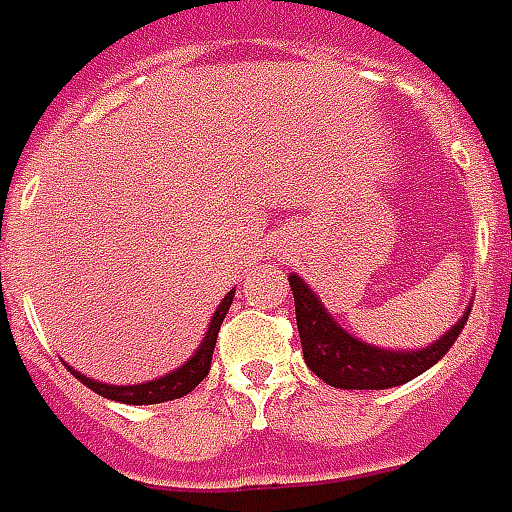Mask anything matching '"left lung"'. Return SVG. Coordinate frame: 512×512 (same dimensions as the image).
I'll use <instances>...</instances> for the list:
<instances>
[{
  "instance_id": "obj_1",
  "label": "left lung",
  "mask_w": 512,
  "mask_h": 512,
  "mask_svg": "<svg viewBox=\"0 0 512 512\" xmlns=\"http://www.w3.org/2000/svg\"><path fill=\"white\" fill-rule=\"evenodd\" d=\"M289 286L295 295L303 358L308 369L333 389H391L408 383L449 353L471 311L466 308V314L441 339L422 350H383L358 342L355 336L339 328V322L333 320L331 311L322 306L320 297L311 292V286L303 278L292 273Z\"/></svg>"
}]
</instances>
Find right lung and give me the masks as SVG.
Here are the masks:
<instances>
[{
	"label": "right lung",
	"mask_w": 512,
	"mask_h": 512,
	"mask_svg": "<svg viewBox=\"0 0 512 512\" xmlns=\"http://www.w3.org/2000/svg\"><path fill=\"white\" fill-rule=\"evenodd\" d=\"M231 300H234V289L220 300L215 317H212L209 328H206L204 342L198 344L195 355H192L187 364H181L179 369H173V372L162 375V378L148 380V383H137V386H110V383H99V380H93L88 378V375H82V372H76L74 366H68V372H71L76 380H82L88 389L101 394V397H107V400H115V402H126V405H157V402L179 400V397H184V394H190V391L195 389L206 375H209L212 353H215L217 331H220V325H223V320H226Z\"/></svg>",
	"instance_id": "add662e5"
}]
</instances>
